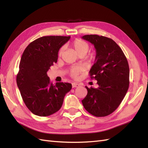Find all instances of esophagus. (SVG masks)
Masks as SVG:
<instances>
[{"mask_svg": "<svg viewBox=\"0 0 148 148\" xmlns=\"http://www.w3.org/2000/svg\"><path fill=\"white\" fill-rule=\"evenodd\" d=\"M72 88H76V87H79L80 85L79 84H78L77 83H73L72 84Z\"/></svg>", "mask_w": 148, "mask_h": 148, "instance_id": "34e87169", "label": "esophagus"}]
</instances>
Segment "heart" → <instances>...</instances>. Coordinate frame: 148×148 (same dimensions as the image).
I'll list each match as a JSON object with an SVG mask.
<instances>
[{
	"label": "heart",
	"instance_id": "heart-1",
	"mask_svg": "<svg viewBox=\"0 0 148 148\" xmlns=\"http://www.w3.org/2000/svg\"><path fill=\"white\" fill-rule=\"evenodd\" d=\"M71 46L74 49V51H76L78 55L82 56V57L86 55L90 48L88 43L79 39H76L73 41H72L71 43ZM63 52H64V48H62L60 49L58 53L59 57H61L62 56ZM94 58H95V55L94 54H91L88 56L89 60H92ZM82 71L83 68L79 67V66H78V67H73L70 69V75L73 78H77L78 77V75L81 73V72Z\"/></svg>",
	"mask_w": 148,
	"mask_h": 148
}]
</instances>
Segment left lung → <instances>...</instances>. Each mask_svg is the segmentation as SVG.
I'll return each instance as SVG.
<instances>
[{
    "mask_svg": "<svg viewBox=\"0 0 148 148\" xmlns=\"http://www.w3.org/2000/svg\"><path fill=\"white\" fill-rule=\"evenodd\" d=\"M82 39L96 49L95 63L89 72L99 87L85 86L88 93L82 103L86 111L97 117L114 112L120 105L129 87V66L124 53L112 39L98 35H85Z\"/></svg>",
    "mask_w": 148,
    "mask_h": 148,
    "instance_id": "1",
    "label": "left lung"
}]
</instances>
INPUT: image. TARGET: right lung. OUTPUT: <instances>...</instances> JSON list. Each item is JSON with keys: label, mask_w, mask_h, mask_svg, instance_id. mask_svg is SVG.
I'll list each match as a JSON object with an SVG mask.
<instances>
[{"label": "right lung", "mask_w": 148, "mask_h": 148, "mask_svg": "<svg viewBox=\"0 0 148 148\" xmlns=\"http://www.w3.org/2000/svg\"><path fill=\"white\" fill-rule=\"evenodd\" d=\"M70 36H44L30 42L23 53L16 83L27 108L39 116H48L59 111L65 94L72 88L69 83L50 81L47 72L57 62L60 48Z\"/></svg>", "instance_id": "1"}]
</instances>
